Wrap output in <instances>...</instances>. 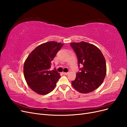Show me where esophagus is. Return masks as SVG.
Wrapping results in <instances>:
<instances>
[{"label": "esophagus", "instance_id": "obj_1", "mask_svg": "<svg viewBox=\"0 0 127 127\" xmlns=\"http://www.w3.org/2000/svg\"><path fill=\"white\" fill-rule=\"evenodd\" d=\"M63 75H67V74H68V72H63Z\"/></svg>", "mask_w": 127, "mask_h": 127}]
</instances>
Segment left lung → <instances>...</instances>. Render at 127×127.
<instances>
[{
	"label": "left lung",
	"mask_w": 127,
	"mask_h": 127,
	"mask_svg": "<svg viewBox=\"0 0 127 127\" xmlns=\"http://www.w3.org/2000/svg\"><path fill=\"white\" fill-rule=\"evenodd\" d=\"M71 47L78 59L80 72L71 82L72 86L81 93L95 90L102 84L106 72V63L102 52L95 45L87 42H72Z\"/></svg>",
	"instance_id": "left-lung-1"
}]
</instances>
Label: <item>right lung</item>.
<instances>
[{"mask_svg":"<svg viewBox=\"0 0 127 127\" xmlns=\"http://www.w3.org/2000/svg\"><path fill=\"white\" fill-rule=\"evenodd\" d=\"M64 44L55 41L46 42L37 46L27 58L24 64V77L29 86L35 93L46 95L54 90L60 76L56 69L50 70V68Z\"/></svg>","mask_w":127,"mask_h":127,"instance_id":"right-lung-1","label":"right lung"}]
</instances>
